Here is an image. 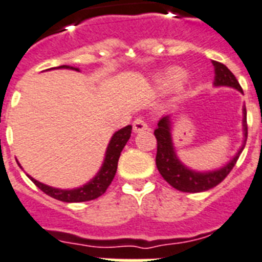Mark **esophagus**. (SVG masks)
Instances as JSON below:
<instances>
[{"instance_id": "1", "label": "esophagus", "mask_w": 262, "mask_h": 262, "mask_svg": "<svg viewBox=\"0 0 262 262\" xmlns=\"http://www.w3.org/2000/svg\"><path fill=\"white\" fill-rule=\"evenodd\" d=\"M133 130H135V133H141L144 130H148V124L142 117H138L133 121Z\"/></svg>"}]
</instances>
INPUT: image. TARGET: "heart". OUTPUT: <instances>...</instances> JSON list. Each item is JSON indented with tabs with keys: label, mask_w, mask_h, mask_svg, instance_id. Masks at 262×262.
<instances>
[{
	"label": "heart",
	"mask_w": 262,
	"mask_h": 262,
	"mask_svg": "<svg viewBox=\"0 0 262 262\" xmlns=\"http://www.w3.org/2000/svg\"><path fill=\"white\" fill-rule=\"evenodd\" d=\"M183 78V71L179 69H172L168 70L167 72H164L163 75H160L157 78V84L163 90H169V89H173V87L178 84V83L182 80Z\"/></svg>",
	"instance_id": "1"
}]
</instances>
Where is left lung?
<instances>
[{
	"label": "left lung",
	"mask_w": 262,
	"mask_h": 262,
	"mask_svg": "<svg viewBox=\"0 0 262 262\" xmlns=\"http://www.w3.org/2000/svg\"><path fill=\"white\" fill-rule=\"evenodd\" d=\"M214 66V86L215 87H231L239 93H244L238 83L237 78L233 75V72L227 69L226 66L220 61L212 60ZM242 129H244V141L235 156L230 161H227L223 167L214 169V171H195L180 161L176 155L173 140H172V118L171 116H164L159 121L157 129L155 130V136L157 140V153H156V165L160 175L168 182L173 188L182 191V192H203V191L211 190L218 186L225 178H226L233 167L237 163L238 157L245 148L246 138H248V125H246V109L242 107Z\"/></svg>",
	"instance_id": "left-lung-1"
}]
</instances>
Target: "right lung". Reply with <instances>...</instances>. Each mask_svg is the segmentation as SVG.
<instances>
[{
	"label": "right lung",
	"mask_w": 262,
	"mask_h": 262,
	"mask_svg": "<svg viewBox=\"0 0 262 262\" xmlns=\"http://www.w3.org/2000/svg\"><path fill=\"white\" fill-rule=\"evenodd\" d=\"M55 69H70L79 71V69L71 67V66H60V67H55ZM130 135L132 125H127V126L122 127V129H120L112 136L109 145L106 148L105 159H103V163H102L99 171L97 172V175L90 182H87L82 187H76V188H72V190H60V188H55V187L47 186L44 183H40L39 180L33 179L29 175H28V178L35 183L42 192H46L47 195H50L51 198H55L57 201L67 202V203H76V202H87L97 199V198L101 196L102 193H105L107 187L110 186V183L114 179L117 165H118V159H120L124 146L126 145L127 140L130 138ZM18 165H20V163H18Z\"/></svg>",
	"instance_id": "obj_1"
}]
</instances>
